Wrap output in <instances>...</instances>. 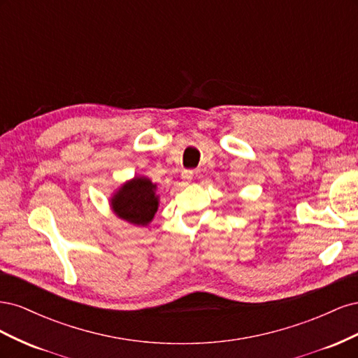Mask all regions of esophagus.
Masks as SVG:
<instances>
[{
	"label": "esophagus",
	"instance_id": "esophagus-1",
	"mask_svg": "<svg viewBox=\"0 0 358 358\" xmlns=\"http://www.w3.org/2000/svg\"><path fill=\"white\" fill-rule=\"evenodd\" d=\"M194 178V171L192 170H183L182 171V180L185 183H189Z\"/></svg>",
	"mask_w": 358,
	"mask_h": 358
}]
</instances>
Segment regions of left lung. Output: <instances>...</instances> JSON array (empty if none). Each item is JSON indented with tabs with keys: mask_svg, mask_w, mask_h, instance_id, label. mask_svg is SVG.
I'll list each match as a JSON object with an SVG mask.
<instances>
[{
	"mask_svg": "<svg viewBox=\"0 0 358 358\" xmlns=\"http://www.w3.org/2000/svg\"><path fill=\"white\" fill-rule=\"evenodd\" d=\"M158 206L157 183L146 176H134L124 182L110 197V208L117 218L138 227L152 222Z\"/></svg>",
	"mask_w": 358,
	"mask_h": 358,
	"instance_id": "8db88e82",
	"label": "left lung"
}]
</instances>
